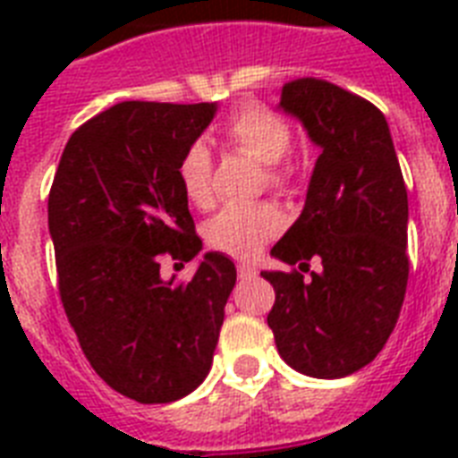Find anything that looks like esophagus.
I'll return each mask as SVG.
<instances>
[{"mask_svg": "<svg viewBox=\"0 0 458 458\" xmlns=\"http://www.w3.org/2000/svg\"><path fill=\"white\" fill-rule=\"evenodd\" d=\"M257 266H251V264H237V276L242 280H250V278H257Z\"/></svg>", "mask_w": 458, "mask_h": 458, "instance_id": "esophagus-1", "label": "esophagus"}]
</instances>
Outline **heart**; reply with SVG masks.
<instances>
[{
  "instance_id": "1",
  "label": "heart",
  "mask_w": 458,
  "mask_h": 458,
  "mask_svg": "<svg viewBox=\"0 0 458 458\" xmlns=\"http://www.w3.org/2000/svg\"><path fill=\"white\" fill-rule=\"evenodd\" d=\"M221 135L235 152L257 158L264 164L266 182L273 190H293L297 168L285 157L293 145V131L278 111L261 104H244L233 111L223 123ZM178 180L185 199L192 207L207 211L214 207V158L201 142H194L182 152L178 164ZM283 228V214L268 201L247 207H225L208 221L207 242L235 259H251L264 250L266 242Z\"/></svg>"
}]
</instances>
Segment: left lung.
<instances>
[{
    "instance_id": "8db88e82",
    "label": "left lung",
    "mask_w": 458,
    "mask_h": 458,
    "mask_svg": "<svg viewBox=\"0 0 458 458\" xmlns=\"http://www.w3.org/2000/svg\"><path fill=\"white\" fill-rule=\"evenodd\" d=\"M280 106L304 123L320 157L304 211L271 250L293 271L261 273L276 290L268 327L294 370L326 380L352 376L385 347L404 301V178L383 111L369 99L297 78L283 85ZM311 258L324 271L304 279Z\"/></svg>"
}]
</instances>
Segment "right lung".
<instances>
[{
    "mask_svg": "<svg viewBox=\"0 0 458 458\" xmlns=\"http://www.w3.org/2000/svg\"><path fill=\"white\" fill-rule=\"evenodd\" d=\"M214 104L121 102L71 135L49 190L59 297L95 373L140 404H168L207 377L235 264L208 251L192 280L161 261L201 240L178 180L180 157Z\"/></svg>",
    "mask_w": 458,
    "mask_h": 458,
    "instance_id": "add662e5",
    "label": "right lung"
}]
</instances>
